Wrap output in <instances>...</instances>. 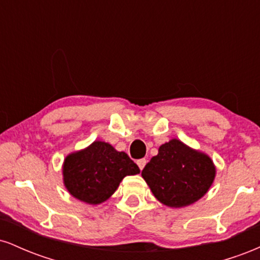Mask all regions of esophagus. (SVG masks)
Here are the masks:
<instances>
[{
    "label": "esophagus",
    "instance_id": "esophagus-1",
    "mask_svg": "<svg viewBox=\"0 0 260 260\" xmlns=\"http://www.w3.org/2000/svg\"><path fill=\"white\" fill-rule=\"evenodd\" d=\"M145 164H147V160H145V159H139L138 161H137V165H138V168H139L140 170L144 169Z\"/></svg>",
    "mask_w": 260,
    "mask_h": 260
}]
</instances>
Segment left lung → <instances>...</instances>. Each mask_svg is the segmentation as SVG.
<instances>
[{
    "instance_id": "obj_1",
    "label": "left lung",
    "mask_w": 260,
    "mask_h": 260,
    "mask_svg": "<svg viewBox=\"0 0 260 260\" xmlns=\"http://www.w3.org/2000/svg\"><path fill=\"white\" fill-rule=\"evenodd\" d=\"M216 176L208 154L172 138L142 171L155 198L169 208H184L207 194Z\"/></svg>"
}]
</instances>
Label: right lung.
I'll return each mask as SVG.
<instances>
[{"mask_svg":"<svg viewBox=\"0 0 260 260\" xmlns=\"http://www.w3.org/2000/svg\"><path fill=\"white\" fill-rule=\"evenodd\" d=\"M140 170L124 151L109 143L95 140L80 150L70 153L62 165L66 189L78 201L90 205L104 203L116 192L126 176Z\"/></svg>","mask_w":260,"mask_h":260,"instance_id":"1","label":"right lung"}]
</instances>
